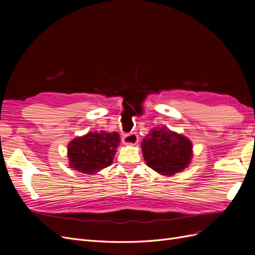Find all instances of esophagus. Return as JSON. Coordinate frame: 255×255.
<instances>
[{
	"instance_id": "1",
	"label": "esophagus",
	"mask_w": 255,
	"mask_h": 255,
	"mask_svg": "<svg viewBox=\"0 0 255 255\" xmlns=\"http://www.w3.org/2000/svg\"><path fill=\"white\" fill-rule=\"evenodd\" d=\"M122 141L126 144H136L138 142V136L135 133L122 134Z\"/></svg>"
}]
</instances>
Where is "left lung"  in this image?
I'll return each mask as SVG.
<instances>
[{"label":"left lung","instance_id":"8db88e82","mask_svg":"<svg viewBox=\"0 0 255 255\" xmlns=\"http://www.w3.org/2000/svg\"><path fill=\"white\" fill-rule=\"evenodd\" d=\"M141 146L146 164L163 175H173L184 170L192 155L190 140L165 127L152 129Z\"/></svg>","mask_w":255,"mask_h":255}]
</instances>
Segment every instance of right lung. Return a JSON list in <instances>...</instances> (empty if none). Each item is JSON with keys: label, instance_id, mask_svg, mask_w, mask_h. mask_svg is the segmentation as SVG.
Wrapping results in <instances>:
<instances>
[{"label": "right lung", "instance_id": "add662e5", "mask_svg": "<svg viewBox=\"0 0 255 255\" xmlns=\"http://www.w3.org/2000/svg\"><path fill=\"white\" fill-rule=\"evenodd\" d=\"M119 142L118 133L103 130L75 138L68 145L71 168L86 174H94L111 166Z\"/></svg>", "mask_w": 255, "mask_h": 255}]
</instances>
